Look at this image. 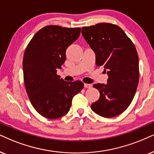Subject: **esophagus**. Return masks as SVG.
Segmentation results:
<instances>
[{
	"label": "esophagus",
	"instance_id": "1",
	"mask_svg": "<svg viewBox=\"0 0 154 154\" xmlns=\"http://www.w3.org/2000/svg\"><path fill=\"white\" fill-rule=\"evenodd\" d=\"M84 86H85V88H91V85H90V84H85Z\"/></svg>",
	"mask_w": 154,
	"mask_h": 154
}]
</instances>
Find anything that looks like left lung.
Masks as SVG:
<instances>
[{
    "instance_id": "left-lung-1",
    "label": "left lung",
    "mask_w": 154,
    "mask_h": 154,
    "mask_svg": "<svg viewBox=\"0 0 154 154\" xmlns=\"http://www.w3.org/2000/svg\"><path fill=\"white\" fill-rule=\"evenodd\" d=\"M82 34L95 52L97 66L104 67L109 76L106 85H93L100 97L91 104V110L106 118L119 115L131 103L139 84L135 45L120 27L112 23L83 27Z\"/></svg>"
}]
</instances>
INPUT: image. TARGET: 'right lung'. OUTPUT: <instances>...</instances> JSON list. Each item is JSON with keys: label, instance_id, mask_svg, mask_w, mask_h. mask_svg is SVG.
<instances>
[{"label": "right lung", "instance_id": "add662e5", "mask_svg": "<svg viewBox=\"0 0 154 154\" xmlns=\"http://www.w3.org/2000/svg\"><path fill=\"white\" fill-rule=\"evenodd\" d=\"M80 31L79 28L47 25L36 32L25 50V89L31 104L44 117L55 119L65 115L74 96L83 89L81 81L65 82L57 75L66 60V50Z\"/></svg>", "mask_w": 154, "mask_h": 154}]
</instances>
